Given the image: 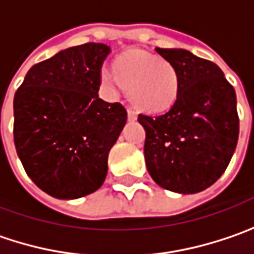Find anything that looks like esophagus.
I'll use <instances>...</instances> for the list:
<instances>
[{
  "instance_id": "34e87169",
  "label": "esophagus",
  "mask_w": 254,
  "mask_h": 254,
  "mask_svg": "<svg viewBox=\"0 0 254 254\" xmlns=\"http://www.w3.org/2000/svg\"><path fill=\"white\" fill-rule=\"evenodd\" d=\"M136 118H138V113L135 112L132 108H127V119L129 121H135Z\"/></svg>"
}]
</instances>
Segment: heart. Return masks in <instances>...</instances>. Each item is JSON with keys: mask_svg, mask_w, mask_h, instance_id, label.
I'll return each mask as SVG.
<instances>
[{"mask_svg": "<svg viewBox=\"0 0 254 254\" xmlns=\"http://www.w3.org/2000/svg\"><path fill=\"white\" fill-rule=\"evenodd\" d=\"M102 80L112 87L125 86L135 105L149 112L171 108L180 92V77L171 63L138 50L122 54L116 71L103 68Z\"/></svg>", "mask_w": 254, "mask_h": 254, "instance_id": "b5f03b06", "label": "heart"}]
</instances>
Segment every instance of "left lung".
Wrapping results in <instances>:
<instances>
[{"label":"left lung","mask_w":254,"mask_h":254,"mask_svg":"<svg viewBox=\"0 0 254 254\" xmlns=\"http://www.w3.org/2000/svg\"><path fill=\"white\" fill-rule=\"evenodd\" d=\"M155 52L180 77V92L168 112L139 115L145 129V162L158 186L194 194L226 171L239 139L236 92L220 67L183 49Z\"/></svg>","instance_id":"left-lung-1"}]
</instances>
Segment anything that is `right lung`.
I'll list each match as a JSON object with an SVG mask.
<instances>
[{
  "label": "right lung",
  "instance_id": "1",
  "mask_svg": "<svg viewBox=\"0 0 254 254\" xmlns=\"http://www.w3.org/2000/svg\"><path fill=\"white\" fill-rule=\"evenodd\" d=\"M111 47L86 43L34 64L14 96V143L27 175L49 195L95 192L127 119L100 99V71Z\"/></svg>",
  "mask_w": 254,
  "mask_h": 254
}]
</instances>
